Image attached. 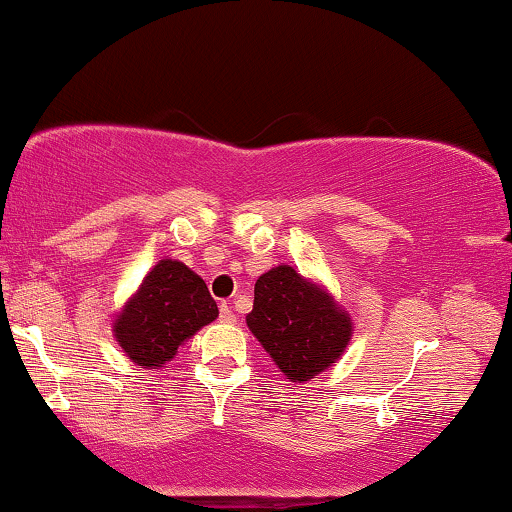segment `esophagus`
Instances as JSON below:
<instances>
[{"instance_id":"obj_1","label":"esophagus","mask_w":512,"mask_h":512,"mask_svg":"<svg viewBox=\"0 0 512 512\" xmlns=\"http://www.w3.org/2000/svg\"><path fill=\"white\" fill-rule=\"evenodd\" d=\"M219 318L224 323H235V314L231 311V305H228V302H221L219 305Z\"/></svg>"}]
</instances>
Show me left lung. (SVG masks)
Returning a JSON list of instances; mask_svg holds the SVG:
<instances>
[{"label":"left lung","mask_w":512,"mask_h":512,"mask_svg":"<svg viewBox=\"0 0 512 512\" xmlns=\"http://www.w3.org/2000/svg\"><path fill=\"white\" fill-rule=\"evenodd\" d=\"M247 325L270 358L295 383L314 379L351 339V318L323 288L288 265L261 274Z\"/></svg>","instance_id":"8db88e82"}]
</instances>
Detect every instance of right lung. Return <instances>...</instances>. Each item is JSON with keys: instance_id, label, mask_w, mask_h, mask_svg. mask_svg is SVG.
<instances>
[{"instance_id": "right-lung-1", "label": "right lung", "mask_w": 512, "mask_h": 512, "mask_svg": "<svg viewBox=\"0 0 512 512\" xmlns=\"http://www.w3.org/2000/svg\"><path fill=\"white\" fill-rule=\"evenodd\" d=\"M217 316V302L205 281L184 263L164 258L117 316L115 337L136 365L159 369Z\"/></svg>"}]
</instances>
